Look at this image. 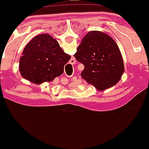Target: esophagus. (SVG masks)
Wrapping results in <instances>:
<instances>
[{"label": "esophagus", "instance_id": "1", "mask_svg": "<svg viewBox=\"0 0 149 149\" xmlns=\"http://www.w3.org/2000/svg\"><path fill=\"white\" fill-rule=\"evenodd\" d=\"M72 60H73V62H72V63H73V64H74L75 63H76V60H75L74 59H71V61H72Z\"/></svg>", "mask_w": 149, "mask_h": 149}]
</instances>
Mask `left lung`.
<instances>
[{
  "instance_id": "8db88e82",
  "label": "left lung",
  "mask_w": 149,
  "mask_h": 149,
  "mask_svg": "<svg viewBox=\"0 0 149 149\" xmlns=\"http://www.w3.org/2000/svg\"><path fill=\"white\" fill-rule=\"evenodd\" d=\"M74 57L84 65L82 78L100 91L115 85L124 72L118 46L111 37L102 31L87 33Z\"/></svg>"
}]
</instances>
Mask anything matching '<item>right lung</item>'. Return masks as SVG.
I'll use <instances>...</instances> for the list:
<instances>
[{
	"label": "right lung",
	"instance_id": "1",
	"mask_svg": "<svg viewBox=\"0 0 149 149\" xmlns=\"http://www.w3.org/2000/svg\"><path fill=\"white\" fill-rule=\"evenodd\" d=\"M71 59L48 34L36 36L26 45L19 59V71L25 79L36 84L52 81L64 72Z\"/></svg>",
	"mask_w": 149,
	"mask_h": 149
}]
</instances>
